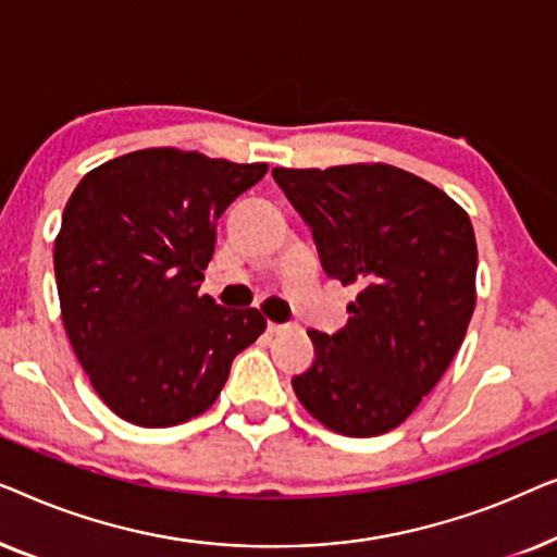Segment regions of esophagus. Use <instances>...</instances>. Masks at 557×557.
Segmentation results:
<instances>
[{
  "label": "esophagus",
  "instance_id": "1",
  "mask_svg": "<svg viewBox=\"0 0 557 557\" xmlns=\"http://www.w3.org/2000/svg\"><path fill=\"white\" fill-rule=\"evenodd\" d=\"M286 330H292V324H288V322H284V324L269 322V332H271V334H281V332H286Z\"/></svg>",
  "mask_w": 557,
  "mask_h": 557
}]
</instances>
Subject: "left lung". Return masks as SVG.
<instances>
[{"label":"left lung","mask_w":557,"mask_h":557,"mask_svg":"<svg viewBox=\"0 0 557 557\" xmlns=\"http://www.w3.org/2000/svg\"><path fill=\"white\" fill-rule=\"evenodd\" d=\"M273 180L314 235L326 276L360 288L339 332L309 330L296 398L342 436L387 433L459 352L476 304V240L444 189L391 164L286 170Z\"/></svg>","instance_id":"1"}]
</instances>
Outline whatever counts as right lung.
<instances>
[{
    "label": "right lung",
    "mask_w": 557,
    "mask_h": 557,
    "mask_svg": "<svg viewBox=\"0 0 557 557\" xmlns=\"http://www.w3.org/2000/svg\"><path fill=\"white\" fill-rule=\"evenodd\" d=\"M269 164L172 147L116 157L73 189L55 238L60 314L106 406L166 429L218 400L235 355L261 337L258 309L200 292L215 223Z\"/></svg>",
    "instance_id": "right-lung-1"
}]
</instances>
